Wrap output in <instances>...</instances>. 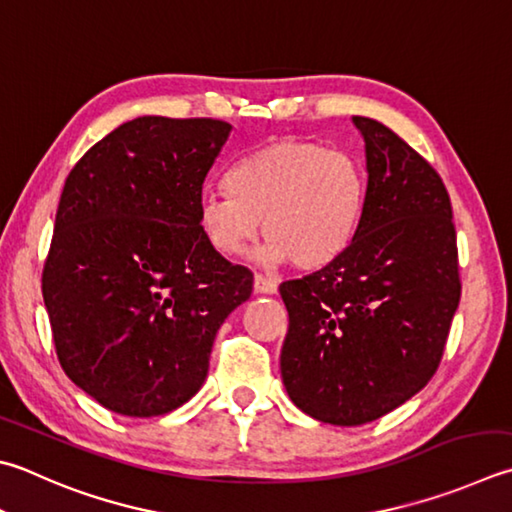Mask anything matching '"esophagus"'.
I'll list each match as a JSON object with an SVG mask.
<instances>
[{"mask_svg": "<svg viewBox=\"0 0 512 512\" xmlns=\"http://www.w3.org/2000/svg\"><path fill=\"white\" fill-rule=\"evenodd\" d=\"M254 292L256 294H276L278 292V285L272 278H265L263 274H256L254 276Z\"/></svg>", "mask_w": 512, "mask_h": 512, "instance_id": "obj_1", "label": "esophagus"}]
</instances>
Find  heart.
Instances as JSON below:
<instances>
[{
    "instance_id": "obj_1",
    "label": "heart",
    "mask_w": 512,
    "mask_h": 512,
    "mask_svg": "<svg viewBox=\"0 0 512 512\" xmlns=\"http://www.w3.org/2000/svg\"><path fill=\"white\" fill-rule=\"evenodd\" d=\"M227 185L231 194L205 191L198 202L202 236L223 256H243L263 220L260 263L294 260L314 272L336 263L359 234L365 178L343 151L296 138L267 142L236 160Z\"/></svg>"
}]
</instances>
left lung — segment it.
Segmentation results:
<instances>
[{"mask_svg": "<svg viewBox=\"0 0 512 512\" xmlns=\"http://www.w3.org/2000/svg\"><path fill=\"white\" fill-rule=\"evenodd\" d=\"M365 142V211L350 249L287 281L283 385L298 410L361 426L437 372L461 283L448 191L397 133L354 115Z\"/></svg>", "mask_w": 512, "mask_h": 512, "instance_id": "left-lung-1", "label": "left lung"}]
</instances>
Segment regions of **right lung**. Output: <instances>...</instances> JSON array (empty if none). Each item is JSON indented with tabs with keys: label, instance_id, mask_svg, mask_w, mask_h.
<instances>
[{
	"label": "right lung",
	"instance_id": "obj_1",
	"mask_svg": "<svg viewBox=\"0 0 512 512\" xmlns=\"http://www.w3.org/2000/svg\"><path fill=\"white\" fill-rule=\"evenodd\" d=\"M231 136L223 120L144 115L64 182L42 294L57 359L100 406L158 417L202 388L225 318L254 276L200 231L198 202Z\"/></svg>",
	"mask_w": 512,
	"mask_h": 512
}]
</instances>
